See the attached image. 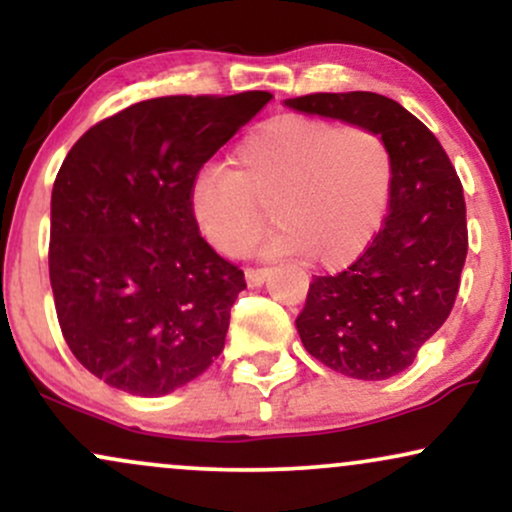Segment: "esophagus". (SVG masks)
I'll return each instance as SVG.
<instances>
[{
    "mask_svg": "<svg viewBox=\"0 0 512 512\" xmlns=\"http://www.w3.org/2000/svg\"><path fill=\"white\" fill-rule=\"evenodd\" d=\"M269 274H272V269H267V267H262V269H245V281H248V286H252V289H255V286H262L264 281L269 279Z\"/></svg>",
    "mask_w": 512,
    "mask_h": 512,
    "instance_id": "esophagus-1",
    "label": "esophagus"
}]
</instances>
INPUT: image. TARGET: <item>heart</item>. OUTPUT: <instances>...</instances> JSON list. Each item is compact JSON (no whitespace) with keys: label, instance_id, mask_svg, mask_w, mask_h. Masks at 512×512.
Segmentation results:
<instances>
[{"label":"heart","instance_id":"1","mask_svg":"<svg viewBox=\"0 0 512 512\" xmlns=\"http://www.w3.org/2000/svg\"><path fill=\"white\" fill-rule=\"evenodd\" d=\"M231 166H211L190 190L211 248L243 255L272 207L262 252L308 257L322 269L356 262L378 238L395 187V156L380 132L322 117L279 115L236 146Z\"/></svg>","mask_w":512,"mask_h":512}]
</instances>
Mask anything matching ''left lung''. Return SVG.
<instances>
[{"mask_svg":"<svg viewBox=\"0 0 512 512\" xmlns=\"http://www.w3.org/2000/svg\"><path fill=\"white\" fill-rule=\"evenodd\" d=\"M286 108L375 129L395 156L378 238L334 276H315L296 330L310 356L356 380L407 370L448 320L467 257L460 178L424 122L380 93H313Z\"/></svg>","mask_w":512,"mask_h":512,"instance_id":"left-lung-1","label":"left lung"}]
</instances>
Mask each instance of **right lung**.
Here are the masks:
<instances>
[{
  "label": "right lung",
  "mask_w": 512,
  "mask_h": 512,
  "mask_svg": "<svg viewBox=\"0 0 512 512\" xmlns=\"http://www.w3.org/2000/svg\"><path fill=\"white\" fill-rule=\"evenodd\" d=\"M272 101L166 96L98 122L64 158L50 202V284L76 361L117 390L163 397L226 342L245 276L192 214L199 168Z\"/></svg>",
  "instance_id": "1"
}]
</instances>
